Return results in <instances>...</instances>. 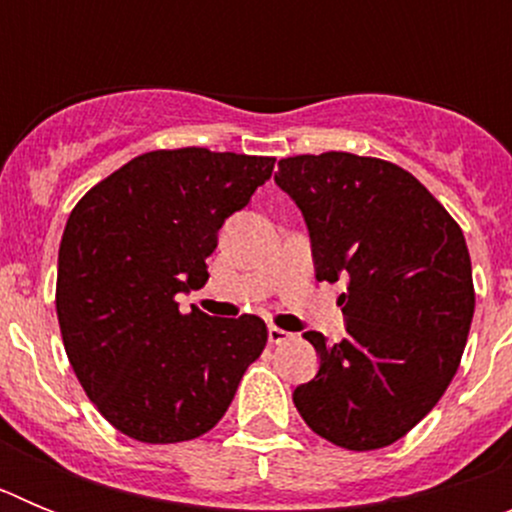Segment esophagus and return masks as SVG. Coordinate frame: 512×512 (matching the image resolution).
Returning <instances> with one entry per match:
<instances>
[{"label":"esophagus","mask_w":512,"mask_h":512,"mask_svg":"<svg viewBox=\"0 0 512 512\" xmlns=\"http://www.w3.org/2000/svg\"><path fill=\"white\" fill-rule=\"evenodd\" d=\"M289 338H292V333H287V330L277 328V325H269V343L279 346V343H287Z\"/></svg>","instance_id":"34e87169"}]
</instances>
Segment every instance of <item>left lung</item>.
Instances as JSON below:
<instances>
[{"mask_svg": "<svg viewBox=\"0 0 512 512\" xmlns=\"http://www.w3.org/2000/svg\"><path fill=\"white\" fill-rule=\"evenodd\" d=\"M274 182L305 215L318 282H348L338 297L346 338L328 346L307 330L320 369L295 390V408L341 449H384L436 408L459 369L474 315L464 233L382 158L289 156Z\"/></svg>", "mask_w": 512, "mask_h": 512, "instance_id": "obj_1", "label": "left lung"}]
</instances>
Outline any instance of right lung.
<instances>
[{"label":"right lung","mask_w":512,"mask_h":512,"mask_svg":"<svg viewBox=\"0 0 512 512\" xmlns=\"http://www.w3.org/2000/svg\"><path fill=\"white\" fill-rule=\"evenodd\" d=\"M277 158L161 148L94 184L58 248L63 348L94 408L143 443L192 441L223 418L266 346L256 315L179 312L207 282L225 217L243 210Z\"/></svg>","instance_id":"add662e5"}]
</instances>
